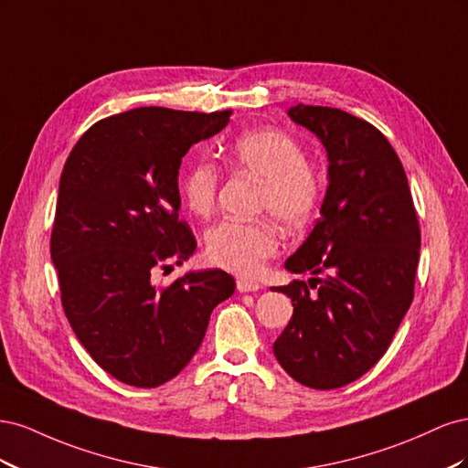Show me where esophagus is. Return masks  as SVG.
I'll list each match as a JSON object with an SVG mask.
<instances>
[{
  "label": "esophagus",
  "mask_w": 468,
  "mask_h": 468,
  "mask_svg": "<svg viewBox=\"0 0 468 468\" xmlns=\"http://www.w3.org/2000/svg\"><path fill=\"white\" fill-rule=\"evenodd\" d=\"M236 289L239 292H256L261 289V285L258 281H250V279H238L236 281Z\"/></svg>",
  "instance_id": "obj_1"
}]
</instances>
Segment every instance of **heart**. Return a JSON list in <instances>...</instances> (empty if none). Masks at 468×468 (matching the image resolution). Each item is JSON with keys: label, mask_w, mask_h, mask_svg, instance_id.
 <instances>
[{"label": "heart", "mask_w": 468, "mask_h": 468, "mask_svg": "<svg viewBox=\"0 0 468 468\" xmlns=\"http://www.w3.org/2000/svg\"><path fill=\"white\" fill-rule=\"evenodd\" d=\"M229 160L238 172L261 179L260 210L285 226H301L320 199V177L306 162L299 140L279 129L251 131L234 140ZM181 195L197 217H208L217 205L218 172L208 162L193 164L179 181ZM279 250V234L269 222L226 220L207 234V258L238 275H258Z\"/></svg>", "instance_id": "heart-1"}]
</instances>
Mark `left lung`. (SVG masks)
Wrapping results in <instances>:
<instances>
[{
  "label": "left lung",
  "instance_id": "left-lung-1",
  "mask_svg": "<svg viewBox=\"0 0 468 468\" xmlns=\"http://www.w3.org/2000/svg\"><path fill=\"white\" fill-rule=\"evenodd\" d=\"M287 115L325 148L328 189L313 232L285 261L308 281L271 287L294 306L273 353L301 385L330 390L388 349L414 299L420 224L399 155L373 124L303 103Z\"/></svg>",
  "mask_w": 468,
  "mask_h": 468
}]
</instances>
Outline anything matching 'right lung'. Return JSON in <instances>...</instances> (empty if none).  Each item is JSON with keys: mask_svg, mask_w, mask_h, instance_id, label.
I'll use <instances>...</instances> for the list:
<instances>
[{"mask_svg": "<svg viewBox=\"0 0 468 468\" xmlns=\"http://www.w3.org/2000/svg\"><path fill=\"white\" fill-rule=\"evenodd\" d=\"M229 121L230 111L138 107L95 122L66 160L50 238L62 306L93 361L124 385L154 388L179 375L212 310L234 294L222 269L164 289L152 281L154 267L181 265L197 248L179 220L181 158Z\"/></svg>", "mask_w": 468, "mask_h": 468, "instance_id": "obj_1", "label": "right lung"}]
</instances>
